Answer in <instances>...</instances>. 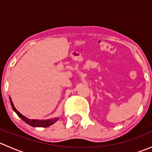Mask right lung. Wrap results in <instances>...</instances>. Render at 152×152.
Instances as JSON below:
<instances>
[{"label":"right lung","instance_id":"add662e5","mask_svg":"<svg viewBox=\"0 0 152 152\" xmlns=\"http://www.w3.org/2000/svg\"><path fill=\"white\" fill-rule=\"evenodd\" d=\"M10 103H11V106H12V109H13L14 111L16 113V114L19 116V118H20L23 121H25L26 123L28 125L31 126L33 127H48L49 126L52 125L56 121H57L58 119L57 118H52V119H48V120H34V119H29L28 118H26V116L23 115L20 113L18 111L16 110V108L14 106L13 102H12V99L11 97H10Z\"/></svg>","mask_w":152,"mask_h":152}]
</instances>
